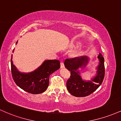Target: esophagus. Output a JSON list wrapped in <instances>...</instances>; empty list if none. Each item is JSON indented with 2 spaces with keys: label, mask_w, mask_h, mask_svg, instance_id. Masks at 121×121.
Masks as SVG:
<instances>
[{
  "label": "esophagus",
  "mask_w": 121,
  "mask_h": 121,
  "mask_svg": "<svg viewBox=\"0 0 121 121\" xmlns=\"http://www.w3.org/2000/svg\"><path fill=\"white\" fill-rule=\"evenodd\" d=\"M60 66H61V68H64V62L61 61L60 62Z\"/></svg>",
  "instance_id": "34e87169"
}]
</instances>
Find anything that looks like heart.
<instances>
[{
	"label": "heart",
	"instance_id": "obj_1",
	"mask_svg": "<svg viewBox=\"0 0 121 121\" xmlns=\"http://www.w3.org/2000/svg\"><path fill=\"white\" fill-rule=\"evenodd\" d=\"M74 45H71V47H73ZM80 52H78V51H76V52H73V53H72V56H73V57H78L79 55H80Z\"/></svg>",
	"mask_w": 121,
	"mask_h": 121
}]
</instances>
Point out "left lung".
I'll use <instances>...</instances> for the list:
<instances>
[{"mask_svg": "<svg viewBox=\"0 0 121 121\" xmlns=\"http://www.w3.org/2000/svg\"><path fill=\"white\" fill-rule=\"evenodd\" d=\"M99 59V66L97 69V76L91 81H82L80 72L77 69L85 66L88 59L86 57H73L65 59V66L70 72V78L66 81V87L72 95L77 97H86L93 93L101 85L105 77L104 59L101 55L98 56Z\"/></svg>", "mask_w": 121, "mask_h": 121, "instance_id": "8db88e82", "label": "left lung"}]
</instances>
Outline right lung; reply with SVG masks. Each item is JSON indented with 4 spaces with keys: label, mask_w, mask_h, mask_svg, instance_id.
Returning a JSON list of instances; mask_svg holds the SVG:
<instances>
[{
    "label": "right lung",
    "mask_w": 121,
    "mask_h": 121,
    "mask_svg": "<svg viewBox=\"0 0 121 121\" xmlns=\"http://www.w3.org/2000/svg\"><path fill=\"white\" fill-rule=\"evenodd\" d=\"M17 43V42H16ZM13 50L12 52H13ZM11 73L13 81L19 87L30 93H42L49 85V76L60 68L58 60H47L38 69L30 73H20L11 59Z\"/></svg>",
    "instance_id": "1"
}]
</instances>
